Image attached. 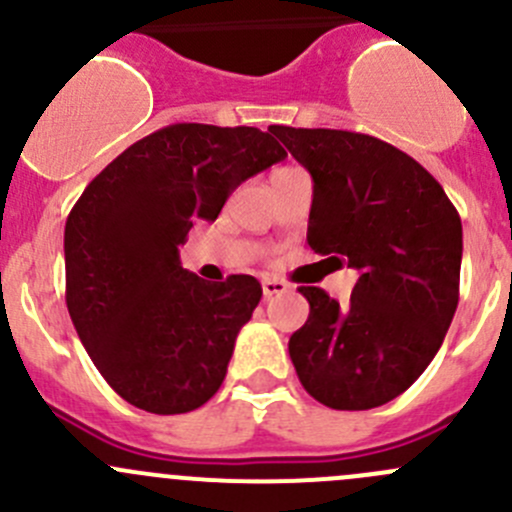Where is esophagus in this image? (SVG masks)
Masks as SVG:
<instances>
[{
  "label": "esophagus",
  "instance_id": "obj_1",
  "mask_svg": "<svg viewBox=\"0 0 512 512\" xmlns=\"http://www.w3.org/2000/svg\"><path fill=\"white\" fill-rule=\"evenodd\" d=\"M287 285L282 280H275V277H265V280H262V294H265V297H275V294H282V292H287Z\"/></svg>",
  "mask_w": 512,
  "mask_h": 512
}]
</instances>
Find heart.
I'll return each instance as SVG.
<instances>
[{"instance_id": "b5f03b06", "label": "heart", "mask_w": 512, "mask_h": 512, "mask_svg": "<svg viewBox=\"0 0 512 512\" xmlns=\"http://www.w3.org/2000/svg\"><path fill=\"white\" fill-rule=\"evenodd\" d=\"M280 170H282V168H280Z\"/></svg>"}]
</instances>
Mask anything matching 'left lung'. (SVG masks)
<instances>
[{"mask_svg": "<svg viewBox=\"0 0 512 512\" xmlns=\"http://www.w3.org/2000/svg\"><path fill=\"white\" fill-rule=\"evenodd\" d=\"M270 131L312 175L309 247L359 270L347 304L299 287L309 317L289 337V356L319 404L374 409L404 394L441 349L458 307L461 218L421 163L379 138Z\"/></svg>", "mask_w": 512, "mask_h": 512, "instance_id": "8db88e82", "label": "left lung"}]
</instances>
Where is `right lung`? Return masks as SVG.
<instances>
[{
  "label": "right lung",
  "mask_w": 512,
  "mask_h": 512,
  "mask_svg": "<svg viewBox=\"0 0 512 512\" xmlns=\"http://www.w3.org/2000/svg\"><path fill=\"white\" fill-rule=\"evenodd\" d=\"M287 158L260 128L173 123L141 138L86 185L64 230L66 307L96 369L148 414H188L223 384L262 287L180 267L193 220Z\"/></svg>",
  "instance_id": "add662e5"
}]
</instances>
